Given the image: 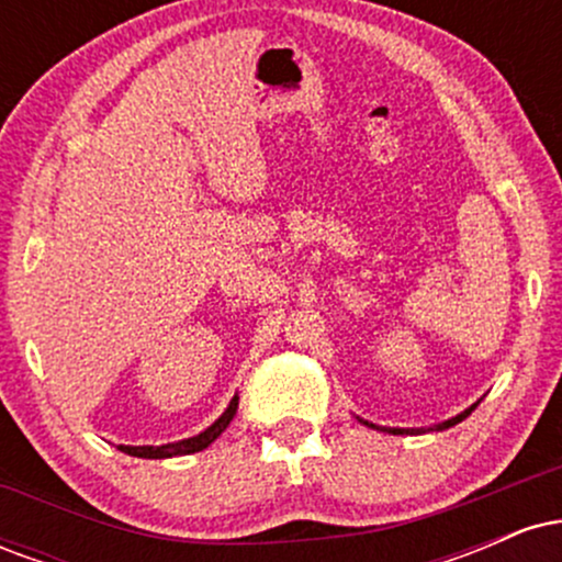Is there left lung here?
I'll return each mask as SVG.
<instances>
[{"label": "left lung", "instance_id": "1", "mask_svg": "<svg viewBox=\"0 0 562 562\" xmlns=\"http://www.w3.org/2000/svg\"><path fill=\"white\" fill-rule=\"evenodd\" d=\"M473 409H475V404L470 406V409L460 412V415H457V417H451V420H447V423H438L436 428H428V430H443V428H451V425H457V423H462V420H465V417H468L470 412H473ZM359 423H364L367 428H378V425L367 423V420H362V417H359ZM378 430H385V434H393V436H404V434H412V436H415V434H425L423 428H378Z\"/></svg>", "mask_w": 562, "mask_h": 562}]
</instances>
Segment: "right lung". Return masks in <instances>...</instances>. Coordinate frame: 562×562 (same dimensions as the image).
Listing matches in <instances>:
<instances>
[{
    "mask_svg": "<svg viewBox=\"0 0 562 562\" xmlns=\"http://www.w3.org/2000/svg\"><path fill=\"white\" fill-rule=\"evenodd\" d=\"M235 412H237V396L232 398L227 409H224V415L218 417L214 425H209L203 434H198L192 438H182V441H177V443H164V447H124V443H121L119 449L124 451V454L145 457V460H166V457L195 454V451H203L205 447H211V443H214L216 438L227 430V425L232 423V417H235Z\"/></svg>",
    "mask_w": 562,
    "mask_h": 562,
    "instance_id": "right-lung-1",
    "label": "right lung"
}]
</instances>
